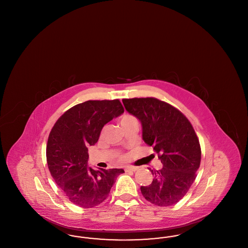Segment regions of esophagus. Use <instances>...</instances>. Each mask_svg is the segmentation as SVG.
Returning <instances> with one entry per match:
<instances>
[{
  "label": "esophagus",
  "mask_w": 248,
  "mask_h": 248,
  "mask_svg": "<svg viewBox=\"0 0 248 248\" xmlns=\"http://www.w3.org/2000/svg\"><path fill=\"white\" fill-rule=\"evenodd\" d=\"M137 170H138V167H134V166H129L124 169L125 172H136Z\"/></svg>",
  "instance_id": "obj_1"
}]
</instances>
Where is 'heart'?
Segmentation results:
<instances>
[{
    "mask_svg": "<svg viewBox=\"0 0 248 248\" xmlns=\"http://www.w3.org/2000/svg\"><path fill=\"white\" fill-rule=\"evenodd\" d=\"M120 124L122 125V127H123L124 129H125L126 127H128V126L132 125V124H137V119H136L135 116L131 115L129 113H124V114H123V115L121 116V118H120ZM103 132H104V130L102 131V134H103ZM119 159L124 161V160L126 159V156L124 155V154H122V155L119 156Z\"/></svg>",
    "mask_w": 248,
    "mask_h": 248,
    "instance_id": "heart-1",
    "label": "heart"
}]
</instances>
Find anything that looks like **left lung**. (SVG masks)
<instances>
[{"mask_svg":"<svg viewBox=\"0 0 248 248\" xmlns=\"http://www.w3.org/2000/svg\"><path fill=\"white\" fill-rule=\"evenodd\" d=\"M125 109L141 122L142 138L163 164L151 170L154 180L141 186L144 198L157 206L177 203L189 191L200 167L199 139L188 118L155 97L124 98Z\"/></svg>","mask_w":248,"mask_h":248,"instance_id":"obj_1","label":"left lung"}]
</instances>
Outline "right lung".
I'll return each instance as SVG.
<instances>
[{"instance_id": "add662e5", "label": "right lung", "mask_w": 248, "mask_h": 248, "mask_svg": "<svg viewBox=\"0 0 248 248\" xmlns=\"http://www.w3.org/2000/svg\"><path fill=\"white\" fill-rule=\"evenodd\" d=\"M124 108L119 99L87 100L71 107L54 124L48 137L46 161L55 182L68 199L83 208L106 200L123 169L87 168L88 149L103 126Z\"/></svg>"}]
</instances>
